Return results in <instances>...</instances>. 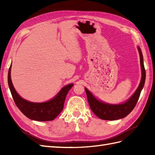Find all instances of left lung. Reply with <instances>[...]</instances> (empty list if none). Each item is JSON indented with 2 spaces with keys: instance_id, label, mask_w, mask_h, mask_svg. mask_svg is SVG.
Listing matches in <instances>:
<instances>
[{
  "instance_id": "left-lung-1",
  "label": "left lung",
  "mask_w": 155,
  "mask_h": 155,
  "mask_svg": "<svg viewBox=\"0 0 155 155\" xmlns=\"http://www.w3.org/2000/svg\"><path fill=\"white\" fill-rule=\"evenodd\" d=\"M137 48L140 55L142 77H141L140 83L137 89L127 101H125L123 103L118 104H112L104 103L103 101L98 100L87 88H84L87 93L88 104L90 105L92 111L101 119L114 120L123 118L127 117L136 106L140 97V92L143 88L144 83H145L146 78V72L144 67L142 51H141V49L139 47Z\"/></svg>"
}]
</instances>
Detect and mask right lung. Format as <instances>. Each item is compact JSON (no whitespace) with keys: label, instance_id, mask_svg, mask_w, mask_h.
<instances>
[{"label":"right lung","instance_id":"add662e5","mask_svg":"<svg viewBox=\"0 0 155 155\" xmlns=\"http://www.w3.org/2000/svg\"><path fill=\"white\" fill-rule=\"evenodd\" d=\"M11 67L12 64L8 70V83L13 99L19 110L31 120L37 121L54 120L63 109L66 97L73 84H69L62 87L58 93L51 100L44 103H32L22 98L15 89L11 77Z\"/></svg>","mask_w":155,"mask_h":155}]
</instances>
